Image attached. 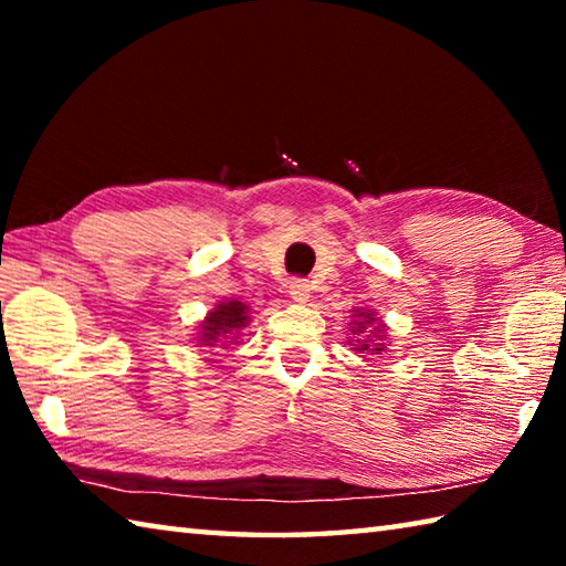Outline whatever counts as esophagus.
I'll return each mask as SVG.
<instances>
[{"label":"esophagus","mask_w":566,"mask_h":566,"mask_svg":"<svg viewBox=\"0 0 566 566\" xmlns=\"http://www.w3.org/2000/svg\"><path fill=\"white\" fill-rule=\"evenodd\" d=\"M290 296L296 304L310 302V282L306 280H292L290 282Z\"/></svg>","instance_id":"1"}]
</instances>
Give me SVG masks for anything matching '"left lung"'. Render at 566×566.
Returning a JSON list of instances; mask_svg holds the SVG:
<instances>
[{"label":"left lung","instance_id":"obj_1","mask_svg":"<svg viewBox=\"0 0 566 566\" xmlns=\"http://www.w3.org/2000/svg\"><path fill=\"white\" fill-rule=\"evenodd\" d=\"M361 322H352L354 324V334H364L367 332V327L371 322H375V314H367V312H359ZM375 334H379L381 337V327H375ZM354 349L359 352H371V354H381L385 352V344H381V339H371L369 334H364V339H357V344H354Z\"/></svg>","mask_w":566,"mask_h":566}]
</instances>
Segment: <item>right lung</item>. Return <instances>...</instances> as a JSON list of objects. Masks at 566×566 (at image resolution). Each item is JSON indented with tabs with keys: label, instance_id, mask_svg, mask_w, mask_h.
<instances>
[{
	"label": "right lung",
	"instance_id": "right-lung-1",
	"mask_svg": "<svg viewBox=\"0 0 566 566\" xmlns=\"http://www.w3.org/2000/svg\"><path fill=\"white\" fill-rule=\"evenodd\" d=\"M247 312L249 306L237 300L217 304V310L209 312L207 319L202 322V339L199 342L205 347H229L232 339H237V332L247 327Z\"/></svg>",
	"mask_w": 566,
	"mask_h": 566
}]
</instances>
